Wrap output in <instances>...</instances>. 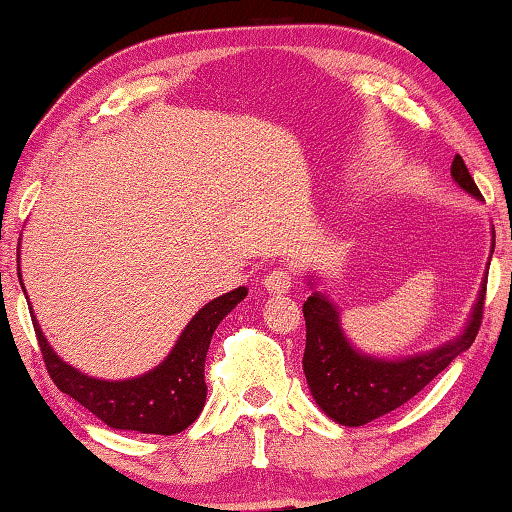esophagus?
<instances>
[{"mask_svg": "<svg viewBox=\"0 0 512 512\" xmlns=\"http://www.w3.org/2000/svg\"><path fill=\"white\" fill-rule=\"evenodd\" d=\"M293 284V277L287 268H273L264 275V289L273 296H282V293H289Z\"/></svg>", "mask_w": 512, "mask_h": 512, "instance_id": "esophagus-1", "label": "esophagus"}]
</instances>
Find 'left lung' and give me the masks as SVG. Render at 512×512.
<instances>
[{
    "mask_svg": "<svg viewBox=\"0 0 512 512\" xmlns=\"http://www.w3.org/2000/svg\"><path fill=\"white\" fill-rule=\"evenodd\" d=\"M452 178L467 194L481 198L461 155L452 162ZM485 284L488 273L481 282L470 320L456 339L406 359H379L359 352L343 332L339 309L320 291L311 293L302 305L307 325L302 370L320 411L345 427H361L400 409L474 343L483 318Z\"/></svg>",
    "mask_w": 512,
    "mask_h": 512,
    "instance_id": "left-lung-1",
    "label": "left lung"
}]
</instances>
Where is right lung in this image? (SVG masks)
I'll list each match as a JSON object with an SVG mask.
<instances>
[{
	"mask_svg": "<svg viewBox=\"0 0 512 512\" xmlns=\"http://www.w3.org/2000/svg\"><path fill=\"white\" fill-rule=\"evenodd\" d=\"M246 296V287H239L207 302L189 320L160 366L140 377L119 381L94 379L69 366L51 350L33 311L31 320L49 377L54 379L60 391L83 404L112 429L173 436V433L187 429L201 415L207 397L205 357L212 334L221 320Z\"/></svg>",
	"mask_w": 512,
	"mask_h": 512,
	"instance_id": "right-lung-1",
	"label": "right lung"
}]
</instances>
